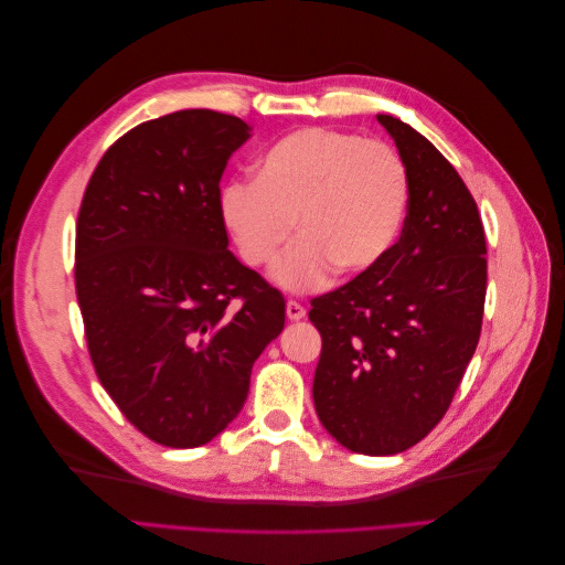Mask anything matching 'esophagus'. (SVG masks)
Here are the masks:
<instances>
[{"label":"esophagus","instance_id":"esophagus-1","mask_svg":"<svg viewBox=\"0 0 565 565\" xmlns=\"http://www.w3.org/2000/svg\"><path fill=\"white\" fill-rule=\"evenodd\" d=\"M285 313L289 320H301L306 316V309L299 303V301H287L285 306Z\"/></svg>","mask_w":565,"mask_h":565}]
</instances>
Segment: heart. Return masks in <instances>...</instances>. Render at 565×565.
I'll list each match as a JSON object with an SVG mask.
<instances>
[{"mask_svg":"<svg viewBox=\"0 0 565 565\" xmlns=\"http://www.w3.org/2000/svg\"><path fill=\"white\" fill-rule=\"evenodd\" d=\"M407 169L388 143L309 127L282 136L254 164L252 181H231L221 218L252 268L278 262L273 280L311 292L339 270L344 278L377 268L396 245L407 212Z\"/></svg>","mask_w":565,"mask_h":565,"instance_id":"heart-1","label":"heart"}]
</instances>
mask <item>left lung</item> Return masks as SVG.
I'll list each match as a JSON object with an SVG mask.
<instances>
[{
    "label": "left lung",
    "instance_id": "1",
    "mask_svg": "<svg viewBox=\"0 0 565 565\" xmlns=\"http://www.w3.org/2000/svg\"><path fill=\"white\" fill-rule=\"evenodd\" d=\"M407 169L398 243L365 276L311 299L322 337L313 403L351 452L413 448L448 413L481 337L486 233L469 188L438 148L377 115Z\"/></svg>",
    "mask_w": 565,
    "mask_h": 565
}]
</instances>
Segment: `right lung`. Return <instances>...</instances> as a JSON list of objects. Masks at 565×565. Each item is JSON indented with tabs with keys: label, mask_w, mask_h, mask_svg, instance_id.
<instances>
[{
	"label": "right lung",
	"mask_w": 565,
	"mask_h": 565,
	"mask_svg": "<svg viewBox=\"0 0 565 565\" xmlns=\"http://www.w3.org/2000/svg\"><path fill=\"white\" fill-rule=\"evenodd\" d=\"M252 127L179 110L117 139L89 179L75 289L94 370L122 415L167 448H198L241 413L285 299L228 249L221 174Z\"/></svg>",
	"instance_id": "1"
}]
</instances>
